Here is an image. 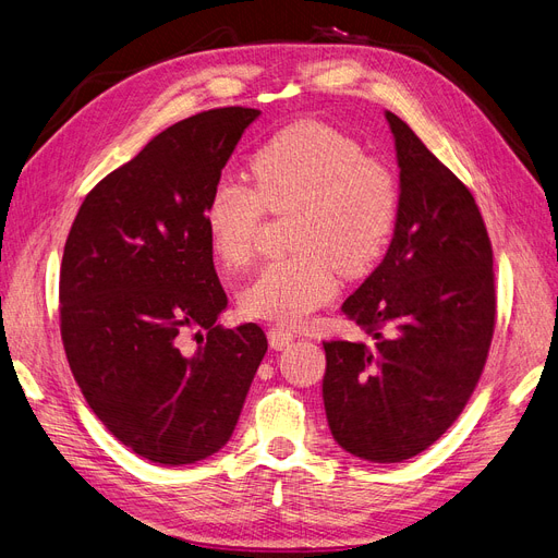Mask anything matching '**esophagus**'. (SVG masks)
Masks as SVG:
<instances>
[{
  "label": "esophagus",
  "instance_id": "esophagus-1",
  "mask_svg": "<svg viewBox=\"0 0 558 558\" xmlns=\"http://www.w3.org/2000/svg\"><path fill=\"white\" fill-rule=\"evenodd\" d=\"M294 338H296V336H294L292 329H284V327H280V325L268 329V345H271L274 350H284L287 345L292 343Z\"/></svg>",
  "mask_w": 558,
  "mask_h": 558
}]
</instances>
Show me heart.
I'll return each instance as SVG.
<instances>
[{
    "instance_id": "1",
    "label": "heart",
    "mask_w": 558,
    "mask_h": 558,
    "mask_svg": "<svg viewBox=\"0 0 558 558\" xmlns=\"http://www.w3.org/2000/svg\"><path fill=\"white\" fill-rule=\"evenodd\" d=\"M255 185L222 175L204 204L210 253L241 268L255 253L264 213L294 208V255L268 262L239 294L245 317L301 325L336 294L335 268L364 276L380 262L399 220L397 175L362 141L319 120L268 136L250 159Z\"/></svg>"
}]
</instances>
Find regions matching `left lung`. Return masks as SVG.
<instances>
[{"label":"left lung","instance_id":"1","mask_svg":"<svg viewBox=\"0 0 558 558\" xmlns=\"http://www.w3.org/2000/svg\"><path fill=\"white\" fill-rule=\"evenodd\" d=\"M401 169L393 239L343 303L373 345L327 340V422L345 452L397 463L454 424L496 325L494 253L480 208L408 124L385 113Z\"/></svg>","mask_w":558,"mask_h":558}]
</instances>
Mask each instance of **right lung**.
I'll return each instance as SVG.
<instances>
[{
	"mask_svg": "<svg viewBox=\"0 0 558 558\" xmlns=\"http://www.w3.org/2000/svg\"><path fill=\"white\" fill-rule=\"evenodd\" d=\"M257 118L227 106L171 124L85 196L64 245L69 368L101 424L161 465L227 445L268 348L253 322L218 325L227 294L204 229L206 196ZM192 328L201 348L183 351Z\"/></svg>",
	"mask_w": 558,
	"mask_h": 558,
	"instance_id": "right-lung-1",
	"label": "right lung"
}]
</instances>
